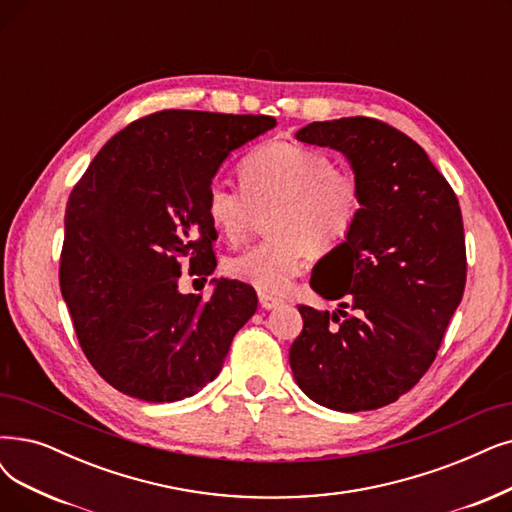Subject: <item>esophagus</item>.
<instances>
[{"label": "esophagus", "instance_id": "esophagus-1", "mask_svg": "<svg viewBox=\"0 0 512 512\" xmlns=\"http://www.w3.org/2000/svg\"><path fill=\"white\" fill-rule=\"evenodd\" d=\"M258 300H260V306L262 309H275V306H279L283 300L273 296V294H264V292H258Z\"/></svg>", "mask_w": 512, "mask_h": 512}]
</instances>
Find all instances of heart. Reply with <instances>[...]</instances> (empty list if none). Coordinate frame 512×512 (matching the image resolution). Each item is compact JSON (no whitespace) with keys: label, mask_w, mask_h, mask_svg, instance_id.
<instances>
[{"label":"heart","mask_w":512,"mask_h":512,"mask_svg":"<svg viewBox=\"0 0 512 512\" xmlns=\"http://www.w3.org/2000/svg\"><path fill=\"white\" fill-rule=\"evenodd\" d=\"M239 185L212 182L206 214L212 227L239 243L258 212H269L267 233L254 248L233 256L227 273L264 294H283L302 271L306 248L332 252L351 235L363 208L361 180L334 159L294 142H264L239 163Z\"/></svg>","instance_id":"b5f03b06"}]
</instances>
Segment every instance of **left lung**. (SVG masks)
<instances>
[{
    "label": "left lung",
    "mask_w": 512,
    "mask_h": 512,
    "mask_svg": "<svg viewBox=\"0 0 512 512\" xmlns=\"http://www.w3.org/2000/svg\"><path fill=\"white\" fill-rule=\"evenodd\" d=\"M296 138L349 157L363 208L351 235L313 269V290L340 309L298 306L292 372L330 410H378L428 372L462 300L460 203L418 142L380 119L313 121Z\"/></svg>",
    "instance_id": "left-lung-1"
}]
</instances>
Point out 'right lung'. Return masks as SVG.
<instances>
[{
	"label": "right lung",
	"instance_id": "add662e5",
	"mask_svg": "<svg viewBox=\"0 0 512 512\" xmlns=\"http://www.w3.org/2000/svg\"><path fill=\"white\" fill-rule=\"evenodd\" d=\"M277 124L271 115L157 111L117 132L73 187L60 292L81 351L119 393L170 403L201 391L258 306L248 283L180 294L216 269L206 193L227 155Z\"/></svg>",
	"mask_w": 512,
	"mask_h": 512
}]
</instances>
